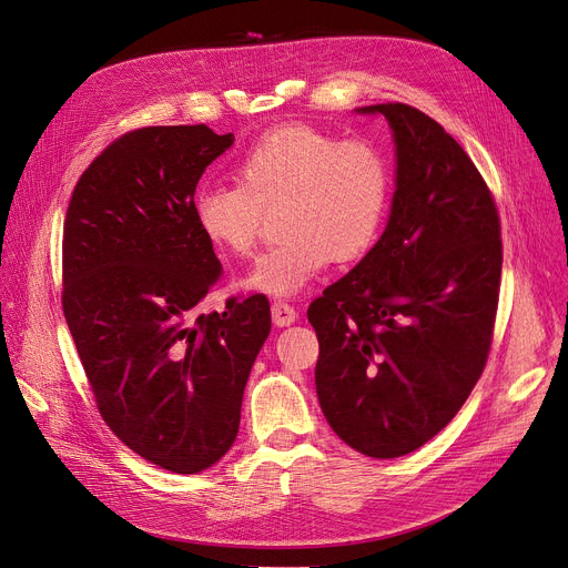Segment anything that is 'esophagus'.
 Segmentation results:
<instances>
[{
    "mask_svg": "<svg viewBox=\"0 0 568 568\" xmlns=\"http://www.w3.org/2000/svg\"><path fill=\"white\" fill-rule=\"evenodd\" d=\"M270 312H273L275 326H291V323L298 318V312H295V307L286 301H275L273 307H270Z\"/></svg>",
    "mask_w": 568,
    "mask_h": 568,
    "instance_id": "esophagus-1",
    "label": "esophagus"
}]
</instances>
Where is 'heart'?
Segmentation results:
<instances>
[{"mask_svg": "<svg viewBox=\"0 0 568 568\" xmlns=\"http://www.w3.org/2000/svg\"><path fill=\"white\" fill-rule=\"evenodd\" d=\"M237 182H207L194 194V222L210 245L235 256L256 250L265 214L282 240L254 265L250 286L270 295L305 288L331 261L365 256L390 203V169L367 141H339L310 124L263 133L235 164Z\"/></svg>", "mask_w": 568, "mask_h": 568, "instance_id": "b5f03b06", "label": "heart"}]
</instances>
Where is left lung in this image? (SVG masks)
<instances>
[{
    "mask_svg": "<svg viewBox=\"0 0 568 568\" xmlns=\"http://www.w3.org/2000/svg\"><path fill=\"white\" fill-rule=\"evenodd\" d=\"M382 113L397 189L379 242L312 301L316 395L363 455H407L463 409L493 346L501 284L495 196L446 129L407 103Z\"/></svg>",
    "mask_w": 568,
    "mask_h": 568,
    "instance_id": "1",
    "label": "left lung"
}]
</instances>
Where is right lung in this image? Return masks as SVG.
I'll list each match as a JSON object with an SVG mask.
<instances>
[{
  "label": "right lung",
  "mask_w": 568,
  "mask_h": 568,
  "mask_svg": "<svg viewBox=\"0 0 568 568\" xmlns=\"http://www.w3.org/2000/svg\"><path fill=\"white\" fill-rule=\"evenodd\" d=\"M231 143L205 124L126 131L80 175L64 217L62 310L97 409L173 474L203 471L233 446L270 333L263 293L203 312L222 265L192 203Z\"/></svg>",
  "instance_id": "right-lung-1"
}]
</instances>
